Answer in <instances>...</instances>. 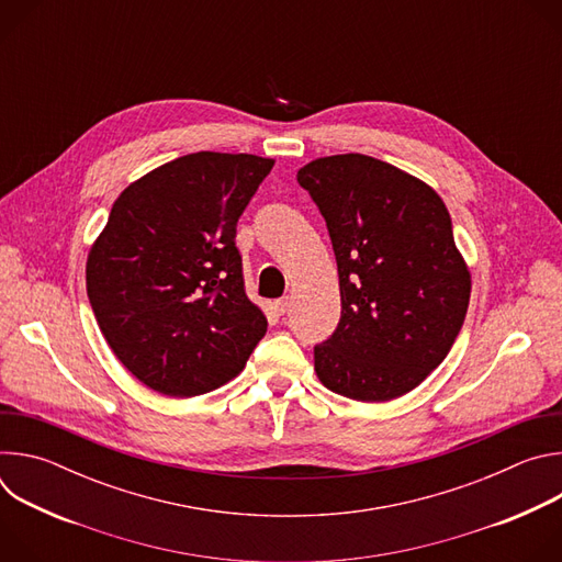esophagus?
Returning a JSON list of instances; mask_svg holds the SVG:
<instances>
[{"mask_svg":"<svg viewBox=\"0 0 562 562\" xmlns=\"http://www.w3.org/2000/svg\"><path fill=\"white\" fill-rule=\"evenodd\" d=\"M289 297H282V300H278V302H273V308H276V313L278 315H284V313H289Z\"/></svg>","mask_w":562,"mask_h":562,"instance_id":"esophagus-1","label":"esophagus"}]
</instances>
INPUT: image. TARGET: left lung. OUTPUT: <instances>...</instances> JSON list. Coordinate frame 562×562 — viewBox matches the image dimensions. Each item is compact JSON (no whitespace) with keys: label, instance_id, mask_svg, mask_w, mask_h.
<instances>
[{"label":"left lung","instance_id":"8db88e82","mask_svg":"<svg viewBox=\"0 0 562 562\" xmlns=\"http://www.w3.org/2000/svg\"><path fill=\"white\" fill-rule=\"evenodd\" d=\"M297 182L327 222L340 278V323L313 347L319 382L362 403L409 393L447 358L469 306L445 202L362 153L313 159Z\"/></svg>","mask_w":562,"mask_h":562}]
</instances>
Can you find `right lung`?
<instances>
[{"instance_id":"add662e5","label":"right lung","mask_w":562,"mask_h":562,"mask_svg":"<svg viewBox=\"0 0 562 562\" xmlns=\"http://www.w3.org/2000/svg\"><path fill=\"white\" fill-rule=\"evenodd\" d=\"M273 159L200 150L115 200L87 262V293L117 360L173 397L213 391L267 334L247 297L235 224Z\"/></svg>"}]
</instances>
